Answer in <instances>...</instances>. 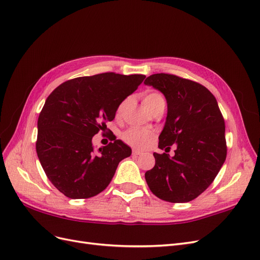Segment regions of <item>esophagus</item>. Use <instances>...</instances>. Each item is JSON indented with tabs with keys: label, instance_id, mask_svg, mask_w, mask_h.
I'll list each match as a JSON object with an SVG mask.
<instances>
[{
	"label": "esophagus",
	"instance_id": "34e87169",
	"mask_svg": "<svg viewBox=\"0 0 260 260\" xmlns=\"http://www.w3.org/2000/svg\"><path fill=\"white\" fill-rule=\"evenodd\" d=\"M142 153H143L142 151L137 150V149H133V150H132V154H133V155H141Z\"/></svg>",
	"mask_w": 260,
	"mask_h": 260
}]
</instances>
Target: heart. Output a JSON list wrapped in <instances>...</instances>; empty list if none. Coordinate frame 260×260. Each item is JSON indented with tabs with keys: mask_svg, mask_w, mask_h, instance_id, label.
<instances>
[{
	"mask_svg": "<svg viewBox=\"0 0 260 260\" xmlns=\"http://www.w3.org/2000/svg\"><path fill=\"white\" fill-rule=\"evenodd\" d=\"M144 106L149 112H153L159 108L165 107V99L161 92L157 90H148L144 94ZM127 103V99L122 100L117 107L116 114L120 115L123 111L124 106ZM153 139V133L147 129L143 128H130L122 133V140L124 143L130 145L131 147L137 149H144L148 147Z\"/></svg>",
	"mask_w": 260,
	"mask_h": 260,
	"instance_id": "heart-1",
	"label": "heart"
}]
</instances>
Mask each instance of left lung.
<instances>
[{
	"label": "left lung",
	"instance_id": "8db88e82",
	"mask_svg": "<svg viewBox=\"0 0 260 260\" xmlns=\"http://www.w3.org/2000/svg\"><path fill=\"white\" fill-rule=\"evenodd\" d=\"M168 101L159 148L178 149L172 158L155 153L145 173L150 191L170 203H188L201 195L220 172L227 154L225 122L215 97L202 84L175 75L155 74L144 81Z\"/></svg>",
	"mask_w": 260,
	"mask_h": 260
}]
</instances>
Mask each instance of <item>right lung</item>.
<instances>
[{
    "mask_svg": "<svg viewBox=\"0 0 260 260\" xmlns=\"http://www.w3.org/2000/svg\"><path fill=\"white\" fill-rule=\"evenodd\" d=\"M144 75L105 72L61 83L38 117L36 151L49 180L69 199H89L110 184L131 148L113 136L94 151L92 137L115 117L119 103L137 90Z\"/></svg>",
    "mask_w": 260,
    "mask_h": 260,
    "instance_id": "1",
    "label": "right lung"
}]
</instances>
